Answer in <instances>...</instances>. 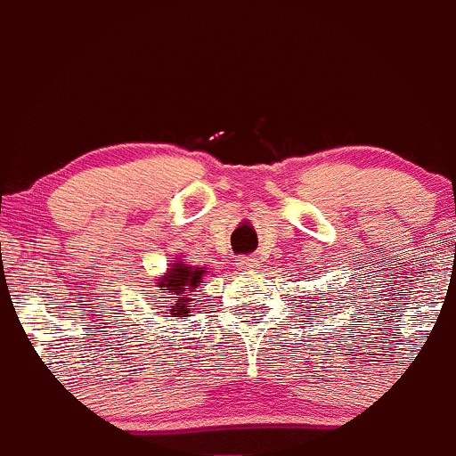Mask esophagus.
<instances>
[{
    "label": "esophagus",
    "instance_id": "esophagus-1",
    "mask_svg": "<svg viewBox=\"0 0 456 456\" xmlns=\"http://www.w3.org/2000/svg\"><path fill=\"white\" fill-rule=\"evenodd\" d=\"M235 265H238V270L242 272H250L257 268V259L255 257H248V255H242V257L235 259Z\"/></svg>",
    "mask_w": 456,
    "mask_h": 456
}]
</instances>
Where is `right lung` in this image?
<instances>
[{
  "mask_svg": "<svg viewBox=\"0 0 456 456\" xmlns=\"http://www.w3.org/2000/svg\"><path fill=\"white\" fill-rule=\"evenodd\" d=\"M206 270L188 265L186 261H177L167 268L165 276L156 285L154 294H159L151 300L150 308L160 317H188V313L195 308V294L199 289Z\"/></svg>",
  "mask_w": 456,
  "mask_h": 456,
  "instance_id": "1",
  "label": "right lung"
}]
</instances>
